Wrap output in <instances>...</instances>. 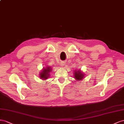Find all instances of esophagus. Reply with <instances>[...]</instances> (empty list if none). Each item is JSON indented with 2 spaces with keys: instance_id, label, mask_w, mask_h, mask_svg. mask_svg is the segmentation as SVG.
<instances>
[{
  "instance_id": "obj_1",
  "label": "esophagus",
  "mask_w": 124,
  "mask_h": 124,
  "mask_svg": "<svg viewBox=\"0 0 124 124\" xmlns=\"http://www.w3.org/2000/svg\"><path fill=\"white\" fill-rule=\"evenodd\" d=\"M60 64H61V66L63 67V66L65 65V63L64 62H61V63H60Z\"/></svg>"
}]
</instances>
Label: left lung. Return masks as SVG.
I'll list each match as a JSON object with an SVG mask.
<instances>
[{
  "instance_id": "obj_1",
  "label": "left lung",
  "mask_w": 124,
  "mask_h": 124,
  "mask_svg": "<svg viewBox=\"0 0 124 124\" xmlns=\"http://www.w3.org/2000/svg\"><path fill=\"white\" fill-rule=\"evenodd\" d=\"M73 76L76 80H82L85 77V74L80 70H76L74 71Z\"/></svg>"
}]
</instances>
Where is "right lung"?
<instances>
[{
	"instance_id": "1",
	"label": "right lung",
	"mask_w": 124,
	"mask_h": 124,
	"mask_svg": "<svg viewBox=\"0 0 124 124\" xmlns=\"http://www.w3.org/2000/svg\"><path fill=\"white\" fill-rule=\"evenodd\" d=\"M52 68L50 66H45L44 67V68L42 69L41 71L40 72L39 75L40 78L42 80H46L48 79V78H49L50 76V73L52 71Z\"/></svg>"
}]
</instances>
